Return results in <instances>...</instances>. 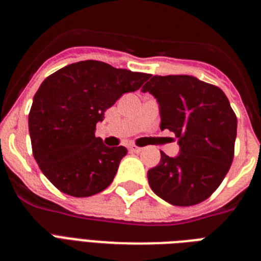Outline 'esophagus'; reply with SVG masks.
<instances>
[{"label": "esophagus", "mask_w": 261, "mask_h": 261, "mask_svg": "<svg viewBox=\"0 0 261 261\" xmlns=\"http://www.w3.org/2000/svg\"><path fill=\"white\" fill-rule=\"evenodd\" d=\"M129 150L132 151V153H141L142 147H137V146H129Z\"/></svg>", "instance_id": "34e87169"}]
</instances>
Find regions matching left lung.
<instances>
[{"label": "left lung", "instance_id": "8db88e82", "mask_svg": "<svg viewBox=\"0 0 261 261\" xmlns=\"http://www.w3.org/2000/svg\"><path fill=\"white\" fill-rule=\"evenodd\" d=\"M142 93L156 99L161 129L175 133L179 154L147 171L151 190L176 206L204 201L222 183L234 158L237 116L220 87L193 75H154Z\"/></svg>", "mask_w": 261, "mask_h": 261}]
</instances>
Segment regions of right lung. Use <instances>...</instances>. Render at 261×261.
Wrapping results in <instances>:
<instances>
[{
  "mask_svg": "<svg viewBox=\"0 0 261 261\" xmlns=\"http://www.w3.org/2000/svg\"><path fill=\"white\" fill-rule=\"evenodd\" d=\"M149 77L87 60L43 81L32 100L29 129L36 163L57 190L87 197L112 183L126 149L106 146L95 137L96 123L120 96L138 90Z\"/></svg>",
  "mask_w": 261,
  "mask_h": 261,
  "instance_id": "obj_1",
  "label": "right lung"
}]
</instances>
